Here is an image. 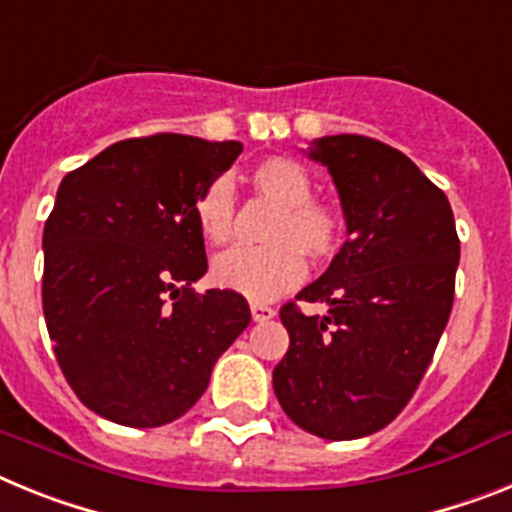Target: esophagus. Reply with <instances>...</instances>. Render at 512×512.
Returning a JSON list of instances; mask_svg holds the SVG:
<instances>
[{
    "mask_svg": "<svg viewBox=\"0 0 512 512\" xmlns=\"http://www.w3.org/2000/svg\"><path fill=\"white\" fill-rule=\"evenodd\" d=\"M251 315L256 323H264V320H271L277 315V310L271 305H264V302H251Z\"/></svg>",
    "mask_w": 512,
    "mask_h": 512,
    "instance_id": "1",
    "label": "esophagus"
}]
</instances>
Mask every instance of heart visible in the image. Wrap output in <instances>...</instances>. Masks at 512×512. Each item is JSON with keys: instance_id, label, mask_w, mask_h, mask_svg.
Returning <instances> with one entry per match:
<instances>
[{"instance_id": "heart-1", "label": "heart", "mask_w": 512, "mask_h": 512, "mask_svg": "<svg viewBox=\"0 0 512 512\" xmlns=\"http://www.w3.org/2000/svg\"><path fill=\"white\" fill-rule=\"evenodd\" d=\"M253 189L279 205L269 228V246H235L212 261V279L248 300H271L305 279V256L325 264L343 241V217L328 202L312 197L315 184L300 161L269 156L253 166ZM197 228L212 246L235 233V192L228 179H215L194 202Z\"/></svg>"}]
</instances>
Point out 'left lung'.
Here are the masks:
<instances>
[{"label": "left lung", "mask_w": 512, "mask_h": 512, "mask_svg": "<svg viewBox=\"0 0 512 512\" xmlns=\"http://www.w3.org/2000/svg\"><path fill=\"white\" fill-rule=\"evenodd\" d=\"M328 166L346 243L297 300L279 310L289 348L274 392L302 431L351 441L400 415L431 364L454 305L459 235L446 194L382 140L325 135L307 148Z\"/></svg>", "instance_id": "obj_1"}]
</instances>
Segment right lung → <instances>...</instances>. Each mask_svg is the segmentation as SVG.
Returning a JSON list of instances; mask_svg holds the SVG:
<instances>
[{"instance_id": "add662e5", "label": "right lung", "mask_w": 512, "mask_h": 512, "mask_svg": "<svg viewBox=\"0 0 512 512\" xmlns=\"http://www.w3.org/2000/svg\"><path fill=\"white\" fill-rule=\"evenodd\" d=\"M241 151L158 133L63 176L43 230L45 325L71 390L112 423L182 418L251 323L233 289H192L207 271L194 202Z\"/></svg>"}]
</instances>
